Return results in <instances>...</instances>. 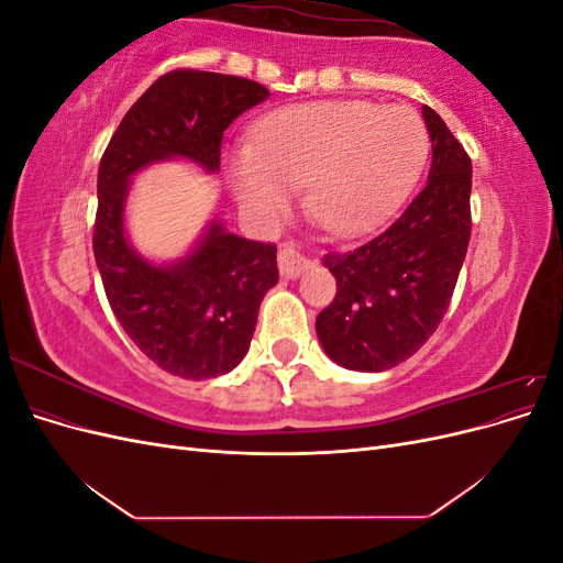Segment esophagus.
<instances>
[{
    "label": "esophagus",
    "instance_id": "esophagus-1",
    "mask_svg": "<svg viewBox=\"0 0 563 563\" xmlns=\"http://www.w3.org/2000/svg\"><path fill=\"white\" fill-rule=\"evenodd\" d=\"M279 269H282V275L286 277V279H296V277H300L305 269H308V265H310V258L308 255H305L296 244H284V246H279Z\"/></svg>",
    "mask_w": 563,
    "mask_h": 563
}]
</instances>
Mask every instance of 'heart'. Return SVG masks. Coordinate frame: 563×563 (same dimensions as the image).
Wrapping results in <instances>:
<instances>
[{
  "label": "heart",
  "instance_id": "heart-1",
  "mask_svg": "<svg viewBox=\"0 0 563 563\" xmlns=\"http://www.w3.org/2000/svg\"><path fill=\"white\" fill-rule=\"evenodd\" d=\"M428 157L422 119L404 106L331 100L279 110L255 129V147L230 155V183L246 209L282 216L305 185L321 228L360 234L397 207Z\"/></svg>",
  "mask_w": 563,
  "mask_h": 563
}]
</instances>
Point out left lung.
<instances>
[{
    "label": "left lung",
    "mask_w": 563,
    "mask_h": 563,
    "mask_svg": "<svg viewBox=\"0 0 563 563\" xmlns=\"http://www.w3.org/2000/svg\"><path fill=\"white\" fill-rule=\"evenodd\" d=\"M422 119L432 141L422 190L373 240L323 255L338 291L317 317V335L323 352L350 371H387L428 343L465 261L472 162L432 108L422 106Z\"/></svg>",
    "instance_id": "1"
}]
</instances>
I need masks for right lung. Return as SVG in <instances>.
<instances>
[{
  "label": "right lung",
  "mask_w": 563,
  "mask_h": 563,
  "mask_svg": "<svg viewBox=\"0 0 563 563\" xmlns=\"http://www.w3.org/2000/svg\"><path fill=\"white\" fill-rule=\"evenodd\" d=\"M267 96L244 77L174 70L135 100L100 159L93 255L108 302L147 360L187 380L225 376L244 360L263 296L279 282L277 246L211 220L190 253L152 263L126 240L131 176L166 159L220 172L223 131Z\"/></svg>",
  "instance_id": "obj_1"
}]
</instances>
